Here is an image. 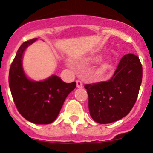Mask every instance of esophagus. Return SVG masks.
Listing matches in <instances>:
<instances>
[{"instance_id": "esophagus-1", "label": "esophagus", "mask_w": 153, "mask_h": 153, "mask_svg": "<svg viewBox=\"0 0 153 153\" xmlns=\"http://www.w3.org/2000/svg\"><path fill=\"white\" fill-rule=\"evenodd\" d=\"M76 86H77V88H83V83L82 82L79 80L76 81Z\"/></svg>"}]
</instances>
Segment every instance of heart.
<instances>
[{"label": "heart", "instance_id": "heart-1", "mask_svg": "<svg viewBox=\"0 0 153 153\" xmlns=\"http://www.w3.org/2000/svg\"><path fill=\"white\" fill-rule=\"evenodd\" d=\"M110 68H111V65L109 64V63H105V64L102 65V67H101V70H102V72H106V71H108Z\"/></svg>", "mask_w": 153, "mask_h": 153}]
</instances>
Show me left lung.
Segmentation results:
<instances>
[{
	"instance_id": "8db88e82",
	"label": "left lung",
	"mask_w": 153,
	"mask_h": 153,
	"mask_svg": "<svg viewBox=\"0 0 153 153\" xmlns=\"http://www.w3.org/2000/svg\"><path fill=\"white\" fill-rule=\"evenodd\" d=\"M142 79L140 59L129 53L123 56L109 80L85 85L93 120L98 123L106 124L126 117L137 100Z\"/></svg>"
}]
</instances>
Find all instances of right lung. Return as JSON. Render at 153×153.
Here are the masks:
<instances>
[{
    "label": "right lung",
    "instance_id": "right-lung-1",
    "mask_svg": "<svg viewBox=\"0 0 153 153\" xmlns=\"http://www.w3.org/2000/svg\"><path fill=\"white\" fill-rule=\"evenodd\" d=\"M37 38L24 42L19 47L9 71V86L17 110L24 118L35 124H49L58 117L65 100L76 83H64L52 75L43 81L27 76L23 69L25 50Z\"/></svg>",
    "mask_w": 153,
    "mask_h": 153
}]
</instances>
